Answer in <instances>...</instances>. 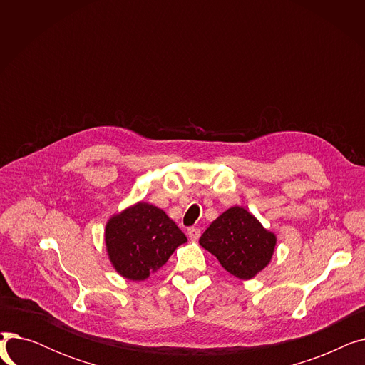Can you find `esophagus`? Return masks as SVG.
Masks as SVG:
<instances>
[{"instance_id": "esophagus-1", "label": "esophagus", "mask_w": 365, "mask_h": 365, "mask_svg": "<svg viewBox=\"0 0 365 365\" xmlns=\"http://www.w3.org/2000/svg\"><path fill=\"white\" fill-rule=\"evenodd\" d=\"M187 237H189V240L197 241L201 237V231L198 227H189L187 229Z\"/></svg>"}]
</instances>
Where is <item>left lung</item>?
Returning <instances> with one entry per match:
<instances>
[{"label":"left lung","mask_w":365,"mask_h":365,"mask_svg":"<svg viewBox=\"0 0 365 365\" xmlns=\"http://www.w3.org/2000/svg\"><path fill=\"white\" fill-rule=\"evenodd\" d=\"M200 244L217 257L229 274L252 279L269 264L277 237L245 208L235 205L212 222Z\"/></svg>","instance_id":"left-lung-1"}]
</instances>
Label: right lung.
<instances>
[{"label":"right lung","mask_w":365,"mask_h":365,"mask_svg":"<svg viewBox=\"0 0 365 365\" xmlns=\"http://www.w3.org/2000/svg\"><path fill=\"white\" fill-rule=\"evenodd\" d=\"M186 235L161 208L138 202L112 216L105 229L106 252L121 277L143 281L164 266Z\"/></svg>","instance_id":"right-lung-1"}]
</instances>
